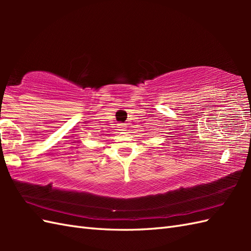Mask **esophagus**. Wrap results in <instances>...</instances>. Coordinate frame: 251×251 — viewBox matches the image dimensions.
Masks as SVG:
<instances>
[{"label": "esophagus", "mask_w": 251, "mask_h": 251, "mask_svg": "<svg viewBox=\"0 0 251 251\" xmlns=\"http://www.w3.org/2000/svg\"><path fill=\"white\" fill-rule=\"evenodd\" d=\"M120 126H121V128L124 130V129H126V124H120Z\"/></svg>", "instance_id": "1"}]
</instances>
